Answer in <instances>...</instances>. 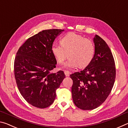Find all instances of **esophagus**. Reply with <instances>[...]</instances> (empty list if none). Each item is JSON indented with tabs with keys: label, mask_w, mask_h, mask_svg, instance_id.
Returning a JSON list of instances; mask_svg holds the SVG:
<instances>
[{
	"label": "esophagus",
	"mask_w": 128,
	"mask_h": 128,
	"mask_svg": "<svg viewBox=\"0 0 128 128\" xmlns=\"http://www.w3.org/2000/svg\"><path fill=\"white\" fill-rule=\"evenodd\" d=\"M64 73H65V75H66V76H69L71 73L70 72H69L68 70H64Z\"/></svg>",
	"instance_id": "34e87169"
}]
</instances>
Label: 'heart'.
<instances>
[{
	"instance_id": "obj_1",
	"label": "heart",
	"mask_w": 128,
	"mask_h": 128,
	"mask_svg": "<svg viewBox=\"0 0 128 128\" xmlns=\"http://www.w3.org/2000/svg\"><path fill=\"white\" fill-rule=\"evenodd\" d=\"M61 44L54 43L51 51L59 64L63 63L67 56L69 59L64 66L74 68H84L92 62L95 54L92 41L74 33H69L61 39Z\"/></svg>"
}]
</instances>
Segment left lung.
<instances>
[{"label":"left lung","instance_id":"1","mask_svg":"<svg viewBox=\"0 0 128 128\" xmlns=\"http://www.w3.org/2000/svg\"><path fill=\"white\" fill-rule=\"evenodd\" d=\"M94 42L95 54L91 63L83 70L70 75L73 102L83 110H94L100 106L111 92L116 78L111 50L98 35H95Z\"/></svg>","mask_w":128,"mask_h":128}]
</instances>
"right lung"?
<instances>
[{
  "label": "right lung",
  "instance_id": "right-lung-1",
  "mask_svg": "<svg viewBox=\"0 0 128 128\" xmlns=\"http://www.w3.org/2000/svg\"><path fill=\"white\" fill-rule=\"evenodd\" d=\"M64 30H44L25 41L17 52L14 74L17 88L30 104L39 108L49 107L56 98V91L66 77L62 70L52 73L56 60L51 47Z\"/></svg>",
  "mask_w": 128,
  "mask_h": 128
}]
</instances>
